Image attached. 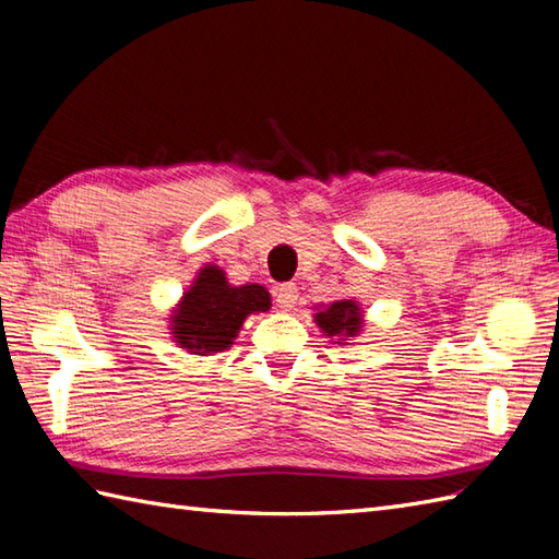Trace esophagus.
<instances>
[{
    "label": "esophagus",
    "instance_id": "34e87169",
    "mask_svg": "<svg viewBox=\"0 0 559 559\" xmlns=\"http://www.w3.org/2000/svg\"><path fill=\"white\" fill-rule=\"evenodd\" d=\"M276 305L283 312H290L295 305H298V286L295 283H283L276 288Z\"/></svg>",
    "mask_w": 559,
    "mask_h": 559
}]
</instances>
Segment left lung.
I'll list each match as a JSON object with an SVG mask.
<instances>
[{"label": "left lung", "mask_w": 559, "mask_h": 559, "mask_svg": "<svg viewBox=\"0 0 559 559\" xmlns=\"http://www.w3.org/2000/svg\"><path fill=\"white\" fill-rule=\"evenodd\" d=\"M314 324L322 329L326 338H334V343H348L355 336L362 334V310L358 300H336L331 305H317L314 307Z\"/></svg>", "instance_id": "left-lung-1"}]
</instances>
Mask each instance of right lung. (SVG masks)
<instances>
[{
	"instance_id": "right-lung-1",
	"label": "right lung",
	"mask_w": 559,
	"mask_h": 559,
	"mask_svg": "<svg viewBox=\"0 0 559 559\" xmlns=\"http://www.w3.org/2000/svg\"><path fill=\"white\" fill-rule=\"evenodd\" d=\"M269 310L271 295L264 286H233L221 266L204 264L173 307L168 329L177 348L192 355H213L233 346L249 314Z\"/></svg>"
}]
</instances>
